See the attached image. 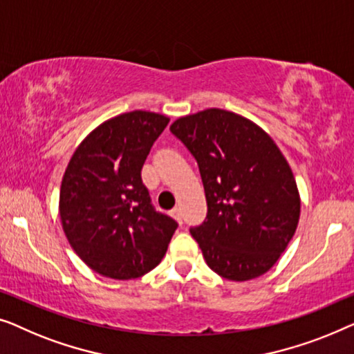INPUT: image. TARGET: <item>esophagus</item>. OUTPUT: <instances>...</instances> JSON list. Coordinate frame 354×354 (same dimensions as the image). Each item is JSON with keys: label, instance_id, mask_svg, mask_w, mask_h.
I'll use <instances>...</instances> for the list:
<instances>
[{"label": "esophagus", "instance_id": "34e87169", "mask_svg": "<svg viewBox=\"0 0 354 354\" xmlns=\"http://www.w3.org/2000/svg\"><path fill=\"white\" fill-rule=\"evenodd\" d=\"M170 215L175 218L178 223H183V213H181V210H179V208H173V210L170 212Z\"/></svg>", "mask_w": 354, "mask_h": 354}]
</instances>
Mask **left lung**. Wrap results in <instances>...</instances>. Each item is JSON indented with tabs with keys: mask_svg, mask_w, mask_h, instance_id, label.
<instances>
[{
	"mask_svg": "<svg viewBox=\"0 0 354 354\" xmlns=\"http://www.w3.org/2000/svg\"><path fill=\"white\" fill-rule=\"evenodd\" d=\"M170 131L201 170L208 212L191 234L207 265L236 282L265 274L300 220V194L281 149L257 123L216 107L178 118Z\"/></svg>",
	"mask_w": 354,
	"mask_h": 354,
	"instance_id": "8db88e82",
	"label": "left lung"
}]
</instances>
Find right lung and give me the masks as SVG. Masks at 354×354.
Wrapping results in <instances>:
<instances>
[{
  "label": "right lung",
  "instance_id": "add662e5",
  "mask_svg": "<svg viewBox=\"0 0 354 354\" xmlns=\"http://www.w3.org/2000/svg\"><path fill=\"white\" fill-rule=\"evenodd\" d=\"M170 118L133 111L109 118L80 142L59 194L62 229L97 274L128 281L165 257L178 223L153 210L141 170Z\"/></svg>",
  "mask_w": 354,
  "mask_h": 354
}]
</instances>
